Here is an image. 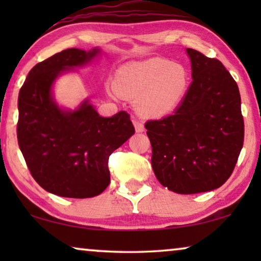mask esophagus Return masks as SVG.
<instances>
[{
  "instance_id": "obj_1",
  "label": "esophagus",
  "mask_w": 261,
  "mask_h": 261,
  "mask_svg": "<svg viewBox=\"0 0 261 261\" xmlns=\"http://www.w3.org/2000/svg\"><path fill=\"white\" fill-rule=\"evenodd\" d=\"M133 124H134V127H135V130H137L138 133H141V132H144V129H145L144 123H142L141 121L134 119L133 120Z\"/></svg>"
}]
</instances>
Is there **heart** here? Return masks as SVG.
Masks as SVG:
<instances>
[{
    "label": "heart",
    "instance_id": "b5f03b06",
    "mask_svg": "<svg viewBox=\"0 0 261 261\" xmlns=\"http://www.w3.org/2000/svg\"><path fill=\"white\" fill-rule=\"evenodd\" d=\"M183 65L163 58H149L123 65L117 71L114 89L123 97L137 99L142 115H163L183 97L188 87Z\"/></svg>",
    "mask_w": 261,
    "mask_h": 261
}]
</instances>
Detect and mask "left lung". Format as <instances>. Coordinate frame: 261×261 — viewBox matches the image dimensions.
Masks as SVG:
<instances>
[{"instance_id":"1","label":"left lung","mask_w":261,"mask_h":261,"mask_svg":"<svg viewBox=\"0 0 261 261\" xmlns=\"http://www.w3.org/2000/svg\"><path fill=\"white\" fill-rule=\"evenodd\" d=\"M192 83L172 115L145 123L152 169L163 187L181 195L220 188L244 145L237 82L220 60L187 48Z\"/></svg>"}]
</instances>
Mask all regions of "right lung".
Returning <instances> with one entry per match:
<instances>
[{
  "mask_svg": "<svg viewBox=\"0 0 261 261\" xmlns=\"http://www.w3.org/2000/svg\"><path fill=\"white\" fill-rule=\"evenodd\" d=\"M98 53V48L56 53L30 71L19 92V147L35 181L62 197L102 194L110 183L109 155L135 133L129 114L123 110L102 117L88 99L73 112L53 101L56 78Z\"/></svg>",
  "mask_w": 261,
  "mask_h": 261,
  "instance_id": "add662e5",
  "label": "right lung"
}]
</instances>
